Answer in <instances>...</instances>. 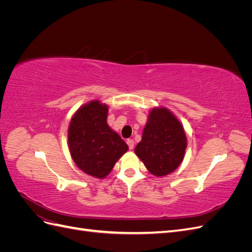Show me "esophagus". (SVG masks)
<instances>
[{
	"label": "esophagus",
	"instance_id": "34e87169",
	"mask_svg": "<svg viewBox=\"0 0 252 252\" xmlns=\"http://www.w3.org/2000/svg\"><path fill=\"white\" fill-rule=\"evenodd\" d=\"M127 145H128V147H129V149H130V150L134 148V142H133V140H131V139L127 140Z\"/></svg>",
	"mask_w": 252,
	"mask_h": 252
}]
</instances>
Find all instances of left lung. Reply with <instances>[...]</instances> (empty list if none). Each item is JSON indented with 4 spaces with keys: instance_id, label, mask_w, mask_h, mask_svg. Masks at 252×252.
I'll list each match as a JSON object with an SVG mask.
<instances>
[{
    "instance_id": "8db88e82",
    "label": "left lung",
    "mask_w": 252,
    "mask_h": 252,
    "mask_svg": "<svg viewBox=\"0 0 252 252\" xmlns=\"http://www.w3.org/2000/svg\"><path fill=\"white\" fill-rule=\"evenodd\" d=\"M187 138L181 122L164 107L149 112L142 141L136 145L135 155L156 177L173 172L185 156Z\"/></svg>"
}]
</instances>
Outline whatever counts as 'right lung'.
<instances>
[{
    "instance_id": "right-lung-1",
    "label": "right lung",
    "mask_w": 252,
    "mask_h": 252,
    "mask_svg": "<svg viewBox=\"0 0 252 252\" xmlns=\"http://www.w3.org/2000/svg\"><path fill=\"white\" fill-rule=\"evenodd\" d=\"M108 106L91 101L80 107L68 128V145L73 162L81 170L104 179L128 150V145L107 124Z\"/></svg>"
}]
</instances>
